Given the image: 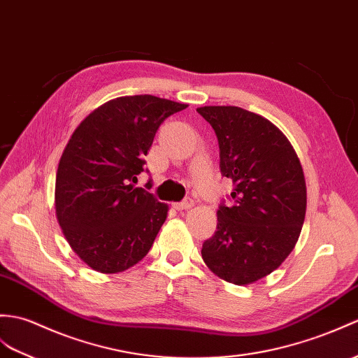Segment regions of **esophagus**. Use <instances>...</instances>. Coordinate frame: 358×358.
I'll use <instances>...</instances> for the list:
<instances>
[{
	"instance_id": "1",
	"label": "esophagus",
	"mask_w": 358,
	"mask_h": 358,
	"mask_svg": "<svg viewBox=\"0 0 358 358\" xmlns=\"http://www.w3.org/2000/svg\"><path fill=\"white\" fill-rule=\"evenodd\" d=\"M194 204L195 203H194L192 198H185V199H182V201L173 204V207H176L177 210H186V209H190V207H192Z\"/></svg>"
}]
</instances>
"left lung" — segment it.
I'll return each instance as SVG.
<instances>
[{"label": "left lung", "mask_w": 358, "mask_h": 358, "mask_svg": "<svg viewBox=\"0 0 358 358\" xmlns=\"http://www.w3.org/2000/svg\"><path fill=\"white\" fill-rule=\"evenodd\" d=\"M196 111L217 134L221 176L234 181L201 256L221 279L252 284L276 270L301 235L306 210L302 166L288 138L262 115L239 106Z\"/></svg>", "instance_id": "8db88e82"}]
</instances>
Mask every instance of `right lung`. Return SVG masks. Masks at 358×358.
Instances as JSON below:
<instances>
[{"label":"right lung","mask_w":358,"mask_h":358,"mask_svg":"<svg viewBox=\"0 0 358 358\" xmlns=\"http://www.w3.org/2000/svg\"><path fill=\"white\" fill-rule=\"evenodd\" d=\"M186 103L151 94L106 102L82 122L56 173V217L82 261L101 273L128 270L151 250L168 215L146 189L134 187L160 124ZM149 173V171L146 169Z\"/></svg>","instance_id":"1"}]
</instances>
